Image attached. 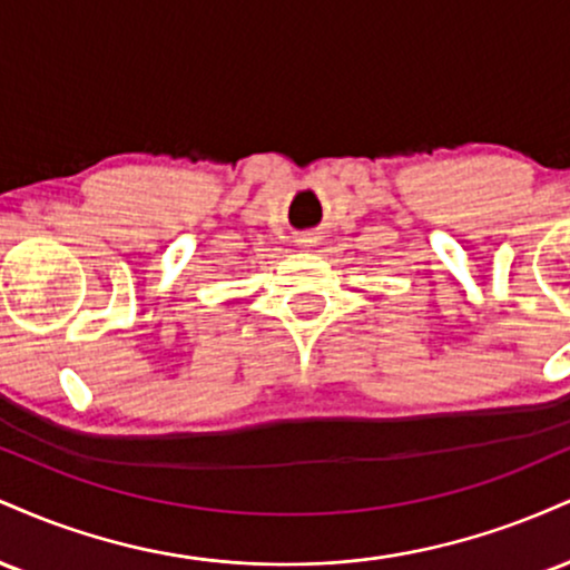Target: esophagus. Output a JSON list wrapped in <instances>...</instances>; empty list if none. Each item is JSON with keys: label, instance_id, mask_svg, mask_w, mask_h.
Listing matches in <instances>:
<instances>
[{"label": "esophagus", "instance_id": "34e87169", "mask_svg": "<svg viewBox=\"0 0 570 570\" xmlns=\"http://www.w3.org/2000/svg\"><path fill=\"white\" fill-rule=\"evenodd\" d=\"M311 244H316V238H313V235H303V238H299V246H311Z\"/></svg>", "mask_w": 570, "mask_h": 570}]
</instances>
